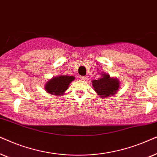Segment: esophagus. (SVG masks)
Returning <instances> with one entry per match:
<instances>
[{
    "mask_svg": "<svg viewBox=\"0 0 157 157\" xmlns=\"http://www.w3.org/2000/svg\"><path fill=\"white\" fill-rule=\"evenodd\" d=\"M80 78L81 80H87V76H80Z\"/></svg>",
    "mask_w": 157,
    "mask_h": 157,
    "instance_id": "esophagus-1",
    "label": "esophagus"
}]
</instances>
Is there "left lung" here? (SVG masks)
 Returning <instances> with one entry per match:
<instances>
[{
	"instance_id": "8db88e82",
	"label": "left lung",
	"mask_w": 157,
	"mask_h": 157,
	"mask_svg": "<svg viewBox=\"0 0 157 157\" xmlns=\"http://www.w3.org/2000/svg\"><path fill=\"white\" fill-rule=\"evenodd\" d=\"M94 90L100 98H109L114 95L121 87V82L116 77H111L109 74L101 73V77L92 81Z\"/></svg>"
}]
</instances>
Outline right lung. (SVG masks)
<instances>
[{"label":"right lung","instance_id":"1","mask_svg":"<svg viewBox=\"0 0 157 157\" xmlns=\"http://www.w3.org/2000/svg\"><path fill=\"white\" fill-rule=\"evenodd\" d=\"M75 80L74 76L57 75L49 79L46 82L44 89L48 93L53 95H64L70 84Z\"/></svg>","mask_w":157,"mask_h":157}]
</instances>
